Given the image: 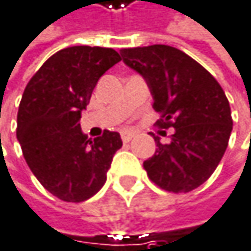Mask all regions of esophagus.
Listing matches in <instances>:
<instances>
[{
	"label": "esophagus",
	"mask_w": 251,
	"mask_h": 251,
	"mask_svg": "<svg viewBox=\"0 0 251 251\" xmlns=\"http://www.w3.org/2000/svg\"><path fill=\"white\" fill-rule=\"evenodd\" d=\"M134 136H136V134H134V133H131V131H124V133L121 134V139H123V142H126V143H127V142H130Z\"/></svg>",
	"instance_id": "esophagus-1"
}]
</instances>
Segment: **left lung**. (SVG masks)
Segmentation results:
<instances>
[{
	"mask_svg": "<svg viewBox=\"0 0 251 251\" xmlns=\"http://www.w3.org/2000/svg\"><path fill=\"white\" fill-rule=\"evenodd\" d=\"M123 62L140 74L163 114L160 127H173L170 143L153 136L156 151L143 167L169 192H189L216 170L226 151L232 117L225 91L214 76L179 49L155 44L121 50Z\"/></svg>",
	"mask_w": 251,
	"mask_h": 251,
	"instance_id": "1",
	"label": "left lung"
}]
</instances>
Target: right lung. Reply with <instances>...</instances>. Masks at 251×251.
<instances>
[{"instance_id":"add662e5","label":"right lung","mask_w":251,"mask_h":251,"mask_svg":"<svg viewBox=\"0 0 251 251\" xmlns=\"http://www.w3.org/2000/svg\"><path fill=\"white\" fill-rule=\"evenodd\" d=\"M121 60L112 49L74 46L53 54L27 82L17 112V140L25 160L54 197L88 200L106 182L120 133L88 139L78 124L99 78Z\"/></svg>"}]
</instances>
